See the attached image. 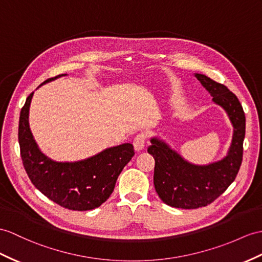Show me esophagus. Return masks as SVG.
I'll return each instance as SVG.
<instances>
[{
	"label": "esophagus",
	"mask_w": 262,
	"mask_h": 262,
	"mask_svg": "<svg viewBox=\"0 0 262 262\" xmlns=\"http://www.w3.org/2000/svg\"><path fill=\"white\" fill-rule=\"evenodd\" d=\"M145 145V136L144 135H138L135 140H133V146H135V150L136 151H141L143 150Z\"/></svg>",
	"instance_id": "obj_1"
}]
</instances>
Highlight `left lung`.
I'll return each mask as SVG.
<instances>
[{
	"label": "left lung",
	"instance_id": "1",
	"mask_svg": "<svg viewBox=\"0 0 262 262\" xmlns=\"http://www.w3.org/2000/svg\"><path fill=\"white\" fill-rule=\"evenodd\" d=\"M202 86L228 114L233 135L227 156L219 161L205 165L187 161L164 140L153 137L148 152L156 161L153 182L160 199L170 207L196 209L206 207L221 195L234 181L242 162L246 117L238 98L229 89L194 73Z\"/></svg>",
	"mask_w": 262,
	"mask_h": 262
}]
</instances>
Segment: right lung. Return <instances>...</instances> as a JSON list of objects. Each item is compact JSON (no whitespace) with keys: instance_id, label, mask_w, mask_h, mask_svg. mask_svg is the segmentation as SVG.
I'll return each instance as SVG.
<instances>
[{"instance_id":"add662e5","label":"right lung","mask_w":262,"mask_h":262,"mask_svg":"<svg viewBox=\"0 0 262 262\" xmlns=\"http://www.w3.org/2000/svg\"><path fill=\"white\" fill-rule=\"evenodd\" d=\"M63 75L48 79L40 86ZM39 86V88H40ZM32 92L18 121V143L24 169L37 190L57 205L75 211L100 207L113 192L121 171L135 156L131 143L104 149L98 155L74 162H59L40 150L29 123Z\"/></svg>"}]
</instances>
